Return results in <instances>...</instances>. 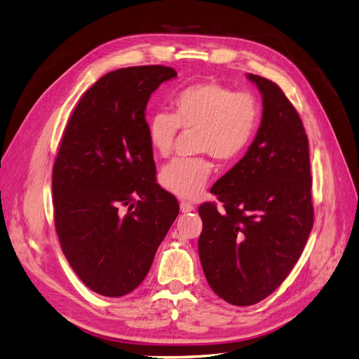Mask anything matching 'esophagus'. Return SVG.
I'll return each instance as SVG.
<instances>
[{
  "label": "esophagus",
  "instance_id": "obj_1",
  "mask_svg": "<svg viewBox=\"0 0 359 359\" xmlns=\"http://www.w3.org/2000/svg\"><path fill=\"white\" fill-rule=\"evenodd\" d=\"M180 211L183 214H188L191 211H194V206L191 205V203H188V202H180Z\"/></svg>",
  "mask_w": 359,
  "mask_h": 359
}]
</instances>
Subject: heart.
Listing matches in <instances>:
<instances>
[{"instance_id": "heart-1", "label": "heart", "mask_w": 359, "mask_h": 359, "mask_svg": "<svg viewBox=\"0 0 359 359\" xmlns=\"http://www.w3.org/2000/svg\"><path fill=\"white\" fill-rule=\"evenodd\" d=\"M172 113L156 111L148 118L147 135L154 153L170 156L179 128L196 133L197 153L231 162L251 144L260 122V105L251 93L215 81L196 82L172 96ZM212 172L203 156L176 159L161 171V185L180 198H196Z\"/></svg>"}]
</instances>
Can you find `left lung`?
<instances>
[{"mask_svg":"<svg viewBox=\"0 0 359 359\" xmlns=\"http://www.w3.org/2000/svg\"><path fill=\"white\" fill-rule=\"evenodd\" d=\"M260 90V128L246 154L214 183L224 211L203 203L198 255L208 285L224 302L252 306L271 295L302 255L313 226L309 140L275 82L248 74Z\"/></svg>","mask_w":359,"mask_h":359,"instance_id":"left-lung-1","label":"left lung"}]
</instances>
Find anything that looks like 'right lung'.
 <instances>
[{"instance_id": "add662e5", "label": "right lung", "mask_w": 359, "mask_h": 359, "mask_svg": "<svg viewBox=\"0 0 359 359\" xmlns=\"http://www.w3.org/2000/svg\"><path fill=\"white\" fill-rule=\"evenodd\" d=\"M171 67L107 73L81 97L53 165L55 226L72 269L93 292L122 297L151 268L179 214L156 183L145 110Z\"/></svg>"}]
</instances>
